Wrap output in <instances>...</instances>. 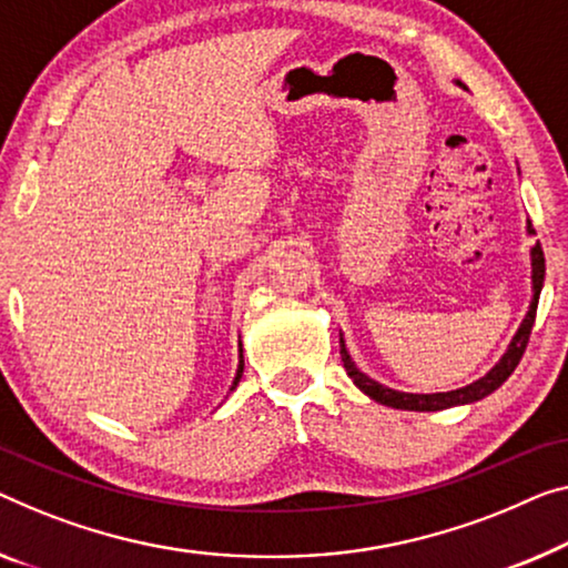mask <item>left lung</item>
<instances>
[{
	"instance_id": "1",
	"label": "left lung",
	"mask_w": 568,
	"mask_h": 568,
	"mask_svg": "<svg viewBox=\"0 0 568 568\" xmlns=\"http://www.w3.org/2000/svg\"><path fill=\"white\" fill-rule=\"evenodd\" d=\"M462 87V81H456ZM528 234H536L532 230V224L528 222ZM544 277H546V257H544V250H540V244L536 242V247L530 250V281H532V298H530V306L526 318H523V324L518 326V332H515L513 342L507 344L505 354L500 357V362L487 372L485 377L474 379L471 385H464L459 390H448V393H430V395H418V393H400V390H393V387H385L379 385L377 379L367 377L365 372H362L357 365H354L349 349H346L344 344V336L338 334V344H342V362H344V369L346 375L352 377V383L359 387L362 393L367 397H372L375 403H383L387 408H397V410H444V408H454V405H467V403H477L481 397H487L489 393H495L497 387H500L507 377L513 375L515 367H518V362L523 357V352H526L528 346V338H530V328H532V321H536V308H538V298H540V287H544Z\"/></svg>"
}]
</instances>
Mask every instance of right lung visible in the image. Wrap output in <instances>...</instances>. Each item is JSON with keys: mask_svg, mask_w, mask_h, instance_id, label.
Returning <instances> with one entry per match:
<instances>
[{"mask_svg": "<svg viewBox=\"0 0 568 568\" xmlns=\"http://www.w3.org/2000/svg\"><path fill=\"white\" fill-rule=\"evenodd\" d=\"M240 352H242V349H240ZM242 372H244V359H242V354H240V367H236V375H234V383H232L230 390H234V387L240 385V379H242Z\"/></svg>", "mask_w": 568, "mask_h": 568, "instance_id": "right-lung-1", "label": "right lung"}]
</instances>
